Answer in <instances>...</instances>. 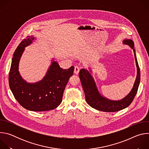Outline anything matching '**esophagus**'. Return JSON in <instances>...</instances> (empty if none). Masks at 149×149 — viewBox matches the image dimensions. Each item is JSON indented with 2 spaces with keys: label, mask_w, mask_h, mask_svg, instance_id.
<instances>
[{
  "label": "esophagus",
  "mask_w": 149,
  "mask_h": 149,
  "mask_svg": "<svg viewBox=\"0 0 149 149\" xmlns=\"http://www.w3.org/2000/svg\"><path fill=\"white\" fill-rule=\"evenodd\" d=\"M79 71V67L78 66H75L74 68V73L75 74H78Z\"/></svg>",
  "instance_id": "esophagus-1"
}]
</instances>
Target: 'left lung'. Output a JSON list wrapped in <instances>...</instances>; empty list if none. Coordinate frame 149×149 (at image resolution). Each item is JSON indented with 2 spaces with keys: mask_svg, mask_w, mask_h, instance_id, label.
<instances>
[{
  "mask_svg": "<svg viewBox=\"0 0 149 149\" xmlns=\"http://www.w3.org/2000/svg\"><path fill=\"white\" fill-rule=\"evenodd\" d=\"M123 43L130 46L133 49L137 71L133 87L130 93L124 98L118 101H113L102 97L100 94L95 81L90 74L91 71L90 70V73L87 70L85 69H81L79 71V77L84 91L86 101L91 107L96 110L104 112H116L124 109L129 107L132 102L137 92L140 81V71L134 49V42L131 39H124Z\"/></svg>",
  "mask_w": 149,
  "mask_h": 149,
  "instance_id": "left-lung-1",
  "label": "left lung"
}]
</instances>
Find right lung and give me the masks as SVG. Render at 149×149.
I'll return each instance as SVG.
<instances>
[{"label":"right lung","instance_id":"right-lung-1","mask_svg":"<svg viewBox=\"0 0 149 149\" xmlns=\"http://www.w3.org/2000/svg\"><path fill=\"white\" fill-rule=\"evenodd\" d=\"M34 39L33 36H27L15 50L9 74V84L15 98L24 108L33 111H45L56 108L61 104L63 91L74 74V67L63 70L53 59L43 79L38 82L28 83L19 74V63L25 48Z\"/></svg>","mask_w":149,"mask_h":149}]
</instances>
